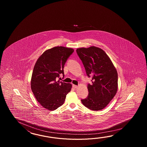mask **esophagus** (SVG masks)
I'll list each match as a JSON object with an SVG mask.
<instances>
[{"instance_id":"1","label":"esophagus","mask_w":147,"mask_h":147,"mask_svg":"<svg viewBox=\"0 0 147 147\" xmlns=\"http://www.w3.org/2000/svg\"><path fill=\"white\" fill-rule=\"evenodd\" d=\"M72 87L74 88V89H76V88H77L78 87V86H77V85H75V84H73V85H72Z\"/></svg>"}]
</instances>
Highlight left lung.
<instances>
[{
    "label": "left lung",
    "mask_w": 147,
    "mask_h": 147,
    "mask_svg": "<svg viewBox=\"0 0 147 147\" xmlns=\"http://www.w3.org/2000/svg\"><path fill=\"white\" fill-rule=\"evenodd\" d=\"M78 56L84 66L91 84H88V96L82 104L92 110H100L109 104L118 89V74L106 53L98 47L78 48Z\"/></svg>",
    "instance_id": "8db88e82"
}]
</instances>
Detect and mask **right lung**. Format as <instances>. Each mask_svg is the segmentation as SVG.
I'll use <instances>...</instances> for the list:
<instances>
[{"label":"right lung","mask_w":147,"mask_h":147,"mask_svg":"<svg viewBox=\"0 0 147 147\" xmlns=\"http://www.w3.org/2000/svg\"><path fill=\"white\" fill-rule=\"evenodd\" d=\"M74 51L72 48L53 47L45 51L36 61L31 77V90L45 108L57 109L63 105L71 90V84L63 82L58 78L60 75L64 76V66Z\"/></svg>","instance_id":"obj_1"}]
</instances>
